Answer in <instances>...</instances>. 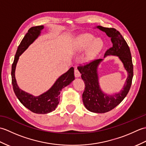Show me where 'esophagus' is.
<instances>
[{
    "instance_id": "1",
    "label": "esophagus",
    "mask_w": 146,
    "mask_h": 146,
    "mask_svg": "<svg viewBox=\"0 0 146 146\" xmlns=\"http://www.w3.org/2000/svg\"><path fill=\"white\" fill-rule=\"evenodd\" d=\"M75 76L76 78H78V77H80V76H81V74H80V73L79 72V71L78 70V69L77 68H75Z\"/></svg>"
}]
</instances>
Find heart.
<instances>
[{
	"instance_id": "obj_1",
	"label": "heart",
	"mask_w": 146,
	"mask_h": 146,
	"mask_svg": "<svg viewBox=\"0 0 146 146\" xmlns=\"http://www.w3.org/2000/svg\"><path fill=\"white\" fill-rule=\"evenodd\" d=\"M88 46L86 59L88 61H91L101 51L103 48V42L100 39H95L92 35L86 34L79 40L78 49L80 50H85Z\"/></svg>"
}]
</instances>
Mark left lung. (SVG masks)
Masks as SVG:
<instances>
[{"label":"left lung","mask_w":146,"mask_h":146,"mask_svg":"<svg viewBox=\"0 0 146 146\" xmlns=\"http://www.w3.org/2000/svg\"><path fill=\"white\" fill-rule=\"evenodd\" d=\"M97 28L106 33L111 38L112 47L105 52L107 56H116L123 63L128 76L122 89L113 95H107L102 90L98 81V67L103 59H98L85 66H78L82 78L85 82V90L82 95L83 104L88 110L94 113H103L109 111L121 103L131 88L133 78V64L131 51L127 43L120 33L114 28L100 26Z\"/></svg>","instance_id":"8db88e82"}]
</instances>
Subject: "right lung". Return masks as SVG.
I'll return each instance as SVG.
<instances>
[{
  "instance_id": "1",
  "label": "right lung",
  "mask_w": 146,
  "mask_h": 146,
  "mask_svg": "<svg viewBox=\"0 0 146 146\" xmlns=\"http://www.w3.org/2000/svg\"><path fill=\"white\" fill-rule=\"evenodd\" d=\"M44 26L32 27L24 37L15 55L14 60L12 65V84L15 95L24 107L34 113L46 114L51 112L56 109L60 102V94L61 90L70 85L74 80V68L71 67L67 72L63 74L57 79L54 85L47 92L39 96L35 97L19 88L15 77V71L17 61L23 52L40 36Z\"/></svg>"
}]
</instances>
